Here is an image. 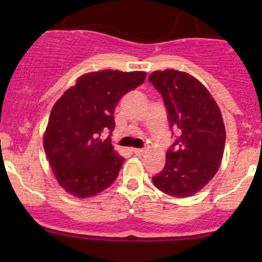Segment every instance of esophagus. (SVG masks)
I'll list each match as a JSON object with an SVG mask.
<instances>
[{"label":"esophagus","mask_w":262,"mask_h":262,"mask_svg":"<svg viewBox=\"0 0 262 262\" xmlns=\"http://www.w3.org/2000/svg\"><path fill=\"white\" fill-rule=\"evenodd\" d=\"M133 152L135 155L140 156V155H143L144 152H145V150H144V149H133Z\"/></svg>","instance_id":"34e87169"}]
</instances>
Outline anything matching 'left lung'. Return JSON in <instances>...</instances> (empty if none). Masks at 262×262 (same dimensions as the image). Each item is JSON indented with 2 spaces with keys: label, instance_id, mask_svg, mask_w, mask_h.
<instances>
[{
  "label": "left lung",
  "instance_id": "1",
  "mask_svg": "<svg viewBox=\"0 0 262 262\" xmlns=\"http://www.w3.org/2000/svg\"><path fill=\"white\" fill-rule=\"evenodd\" d=\"M149 81L162 95L171 127L180 134L166 152L164 170L152 182L169 196H193L214 177L223 159L225 127L221 110L207 87L187 73L158 70Z\"/></svg>",
  "mask_w": 262,
  "mask_h": 262
}]
</instances>
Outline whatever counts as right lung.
Returning <instances> with one entry per match:
<instances>
[{"mask_svg":"<svg viewBox=\"0 0 262 262\" xmlns=\"http://www.w3.org/2000/svg\"><path fill=\"white\" fill-rule=\"evenodd\" d=\"M145 77L144 71L87 73L55 102L43 145L56 181L71 196H96L117 179L124 158L101 134L113 132L117 103Z\"/></svg>","mask_w":262,"mask_h":262,"instance_id":"1","label":"right lung"}]
</instances>
